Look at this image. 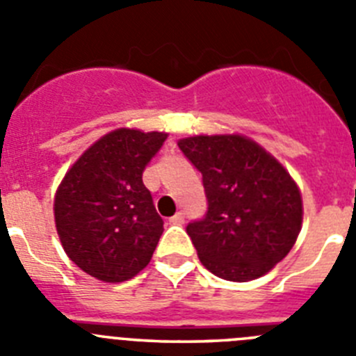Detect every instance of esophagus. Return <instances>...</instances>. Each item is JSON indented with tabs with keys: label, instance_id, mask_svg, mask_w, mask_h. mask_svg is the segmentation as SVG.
I'll use <instances>...</instances> for the list:
<instances>
[{
	"label": "esophagus",
	"instance_id": "34e87169",
	"mask_svg": "<svg viewBox=\"0 0 356 356\" xmlns=\"http://www.w3.org/2000/svg\"><path fill=\"white\" fill-rule=\"evenodd\" d=\"M169 221H171L172 225H184V222H185V213L184 212H176L175 216H172L171 219H169Z\"/></svg>",
	"mask_w": 356,
	"mask_h": 356
}]
</instances>
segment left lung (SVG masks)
Returning a JSON list of instances; mask_svg holds the SVG:
<instances>
[{
    "label": "left lung",
    "instance_id": "8db88e82",
    "mask_svg": "<svg viewBox=\"0 0 356 356\" xmlns=\"http://www.w3.org/2000/svg\"><path fill=\"white\" fill-rule=\"evenodd\" d=\"M209 200L203 221L187 226L201 264L228 282H250L289 254L303 225L301 191L275 156L241 134L178 140Z\"/></svg>",
    "mask_w": 356,
    "mask_h": 356
}]
</instances>
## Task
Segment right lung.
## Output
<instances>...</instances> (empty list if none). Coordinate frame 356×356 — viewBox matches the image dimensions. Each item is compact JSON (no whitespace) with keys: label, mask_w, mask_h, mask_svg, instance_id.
<instances>
[{"label":"right lung","mask_w":356,"mask_h":356,"mask_svg":"<svg viewBox=\"0 0 356 356\" xmlns=\"http://www.w3.org/2000/svg\"><path fill=\"white\" fill-rule=\"evenodd\" d=\"M165 131L115 128L72 163L53 200L56 234L81 271L127 282L149 264L163 232L143 172Z\"/></svg>","instance_id":"right-lung-1"}]
</instances>
